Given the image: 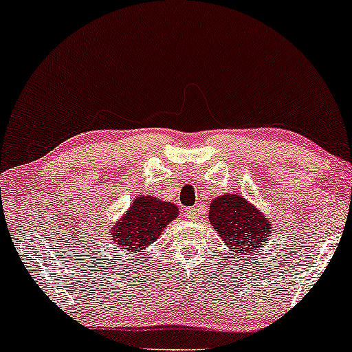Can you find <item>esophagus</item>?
Listing matches in <instances>:
<instances>
[{
    "instance_id": "esophagus-1",
    "label": "esophagus",
    "mask_w": 352,
    "mask_h": 352,
    "mask_svg": "<svg viewBox=\"0 0 352 352\" xmlns=\"http://www.w3.org/2000/svg\"><path fill=\"white\" fill-rule=\"evenodd\" d=\"M201 213H204V205L199 204V205H195L194 208H187L186 210V218L195 221V219L200 218Z\"/></svg>"
}]
</instances>
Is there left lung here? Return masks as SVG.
<instances>
[{
    "mask_svg": "<svg viewBox=\"0 0 352 352\" xmlns=\"http://www.w3.org/2000/svg\"><path fill=\"white\" fill-rule=\"evenodd\" d=\"M210 223L234 254H252L269 243L271 223L266 214L243 199L219 195L210 205Z\"/></svg>",
    "mask_w": 352,
    "mask_h": 352,
    "instance_id": "left-lung-1",
    "label": "left lung"
}]
</instances>
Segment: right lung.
<instances>
[{
	"instance_id": "add662e5",
	"label": "right lung",
	"mask_w": 352,
	"mask_h": 352,
	"mask_svg": "<svg viewBox=\"0 0 352 352\" xmlns=\"http://www.w3.org/2000/svg\"><path fill=\"white\" fill-rule=\"evenodd\" d=\"M177 214L179 210L171 201H160L151 195L138 197L128 213L110 229V240L120 250L139 253L155 242Z\"/></svg>"
}]
</instances>
